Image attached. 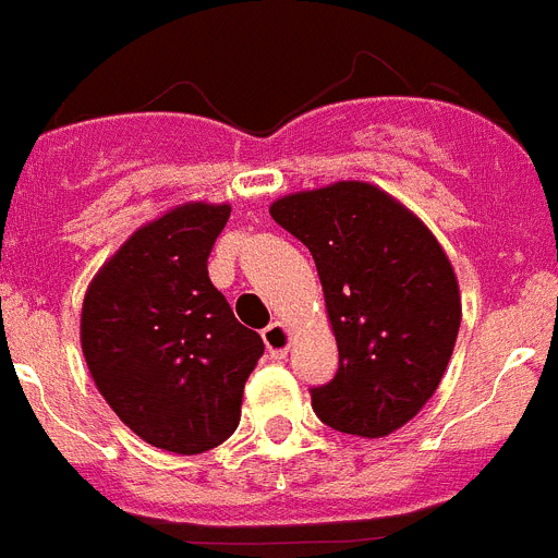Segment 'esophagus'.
Returning a JSON list of instances; mask_svg holds the SVG:
<instances>
[{"instance_id": "1", "label": "esophagus", "mask_w": 558, "mask_h": 558, "mask_svg": "<svg viewBox=\"0 0 558 558\" xmlns=\"http://www.w3.org/2000/svg\"><path fill=\"white\" fill-rule=\"evenodd\" d=\"M263 338H265V347H268L270 357L284 360V354H288V349H290V329L284 327V324L276 322L265 329Z\"/></svg>"}]
</instances>
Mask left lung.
<instances>
[{
  "mask_svg": "<svg viewBox=\"0 0 558 558\" xmlns=\"http://www.w3.org/2000/svg\"><path fill=\"white\" fill-rule=\"evenodd\" d=\"M270 218L310 248L338 340V374L313 388L332 430L383 438L436 393L461 327V290L433 231L366 181L282 195Z\"/></svg>",
  "mask_w": 558,
  "mask_h": 558,
  "instance_id": "8db88e82",
  "label": "left lung"
}]
</instances>
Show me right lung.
<instances>
[{"instance_id":"1","label":"right lung","mask_w":558,"mask_h":558,"mask_svg":"<svg viewBox=\"0 0 558 558\" xmlns=\"http://www.w3.org/2000/svg\"><path fill=\"white\" fill-rule=\"evenodd\" d=\"M229 215V204L172 206L133 231L83 295L81 347L97 391L142 441L179 456L236 430L265 352L206 270Z\"/></svg>"}]
</instances>
